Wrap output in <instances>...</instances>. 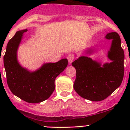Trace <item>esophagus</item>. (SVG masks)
<instances>
[{"label":"esophagus","mask_w":130,"mask_h":130,"mask_svg":"<svg viewBox=\"0 0 130 130\" xmlns=\"http://www.w3.org/2000/svg\"><path fill=\"white\" fill-rule=\"evenodd\" d=\"M74 59V55L73 54H70L68 55L67 56V59H68V62H69L70 64L72 63V62L73 61Z\"/></svg>","instance_id":"34e87169"}]
</instances>
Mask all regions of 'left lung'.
<instances>
[{
    "instance_id": "8db88e82",
    "label": "left lung",
    "mask_w": 130,
    "mask_h": 130,
    "mask_svg": "<svg viewBox=\"0 0 130 130\" xmlns=\"http://www.w3.org/2000/svg\"><path fill=\"white\" fill-rule=\"evenodd\" d=\"M106 39L112 40L108 57L112 62L101 63L87 56H81L72 65L76 70L73 87L79 96L92 101H102L121 84L124 75V52L117 32L109 33ZM92 53L89 50L87 53Z\"/></svg>"
}]
</instances>
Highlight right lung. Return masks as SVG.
<instances>
[{"label": "right lung", "mask_w": 130, "mask_h": 130, "mask_svg": "<svg viewBox=\"0 0 130 130\" xmlns=\"http://www.w3.org/2000/svg\"><path fill=\"white\" fill-rule=\"evenodd\" d=\"M18 31L7 46L4 57L7 81L9 89L16 96L30 103L46 100L55 89L54 81L68 65L63 59L56 63H47L35 71H28L18 63L17 51L25 32Z\"/></svg>", "instance_id": "obj_1"}]
</instances>
